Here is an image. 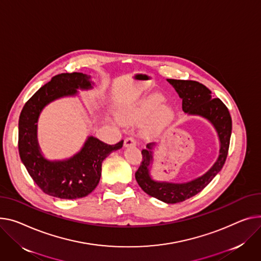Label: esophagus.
I'll return each instance as SVG.
<instances>
[{"instance_id":"34e87169","label":"esophagus","mask_w":261,"mask_h":261,"mask_svg":"<svg viewBox=\"0 0 261 261\" xmlns=\"http://www.w3.org/2000/svg\"><path fill=\"white\" fill-rule=\"evenodd\" d=\"M125 147H131V146H136V141L135 138L132 137V136H129L127 137L125 140V143H124Z\"/></svg>"}]
</instances>
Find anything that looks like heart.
Segmentation results:
<instances>
[{
	"label": "heart",
	"mask_w": 261,
	"mask_h": 261,
	"mask_svg": "<svg viewBox=\"0 0 261 261\" xmlns=\"http://www.w3.org/2000/svg\"><path fill=\"white\" fill-rule=\"evenodd\" d=\"M164 98L161 94H151L132 105L126 106L118 112L119 119L124 124L140 123L148 118L152 112L151 120L147 127L149 134L155 133L167 124L172 116V110L167 106H161Z\"/></svg>",
	"instance_id": "1"
}]
</instances>
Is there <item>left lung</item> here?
Here are the masks:
<instances>
[{"label": "left lung", "instance_id": "8db88e82", "mask_svg": "<svg viewBox=\"0 0 261 261\" xmlns=\"http://www.w3.org/2000/svg\"><path fill=\"white\" fill-rule=\"evenodd\" d=\"M168 82L174 87L182 98V110L189 114H195L209 119L217 130L220 140V154L214 166L201 177L187 184L158 182L149 175V165L152 161V146L142 150L143 160L135 172V179L148 195L167 203H177L193 197L202 191L223 167L227 160L232 132V118L227 106L219 99L213 98L212 92L196 81L171 80Z\"/></svg>", "mask_w": 261, "mask_h": 261}]
</instances>
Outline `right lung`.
<instances>
[{
    "label": "right lung",
    "mask_w": 261,
    "mask_h": 261,
    "mask_svg": "<svg viewBox=\"0 0 261 261\" xmlns=\"http://www.w3.org/2000/svg\"><path fill=\"white\" fill-rule=\"evenodd\" d=\"M91 88L89 77L81 72L61 73L34 93L25 103L19 119V153L33 181L44 193L62 199H76L90 194L98 185L101 163L124 141L108 145L89 137L84 148L65 162H48L40 153L37 121L41 110L56 98L73 95L76 89Z\"/></svg>",
    "instance_id": "right-lung-1"
}]
</instances>
